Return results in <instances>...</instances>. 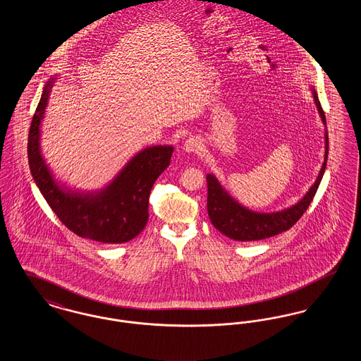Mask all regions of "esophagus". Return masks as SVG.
Masks as SVG:
<instances>
[{
    "label": "esophagus",
    "instance_id": "obj_1",
    "mask_svg": "<svg viewBox=\"0 0 361 361\" xmlns=\"http://www.w3.org/2000/svg\"><path fill=\"white\" fill-rule=\"evenodd\" d=\"M184 152L185 153H197L202 150V143L199 139L196 137H188L185 142H184V146H183Z\"/></svg>",
    "mask_w": 361,
    "mask_h": 361
}]
</instances>
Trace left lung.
<instances>
[{"mask_svg": "<svg viewBox=\"0 0 361 361\" xmlns=\"http://www.w3.org/2000/svg\"><path fill=\"white\" fill-rule=\"evenodd\" d=\"M311 94L314 97V103L317 105L318 114L322 123L326 126V118L324 114V109L319 103L318 93L315 87L310 85ZM327 153H329V137L327 130L325 128V155H324V164L321 166V171L318 173L317 180L310 187L306 195L298 200L295 204L287 207L280 211L274 212H257L253 209H249L247 207L242 206L240 202H237L221 184V181L214 176L212 173L207 174V211L211 224L216 230H219L226 237L231 240H258L264 238H269L277 235L283 231H287L296 224L300 216L305 214V211L310 206L314 195L317 193V189L321 184V180L324 177V173L326 169Z\"/></svg>", "mask_w": 361, "mask_h": 361, "instance_id": "obj_1", "label": "left lung"}]
</instances>
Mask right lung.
Listing matches in <instances>:
<instances>
[{
	"label": "right lung",
	"mask_w": 361,
	"mask_h": 361,
	"mask_svg": "<svg viewBox=\"0 0 361 361\" xmlns=\"http://www.w3.org/2000/svg\"><path fill=\"white\" fill-rule=\"evenodd\" d=\"M58 75L43 87L28 135V162L35 183L59 221L78 237L103 243L135 238L149 219V197L158 176L169 164L172 145H155L137 152L105 187L71 188L58 180L42 154V121Z\"/></svg>",
	"instance_id": "right-lung-1"
}]
</instances>
